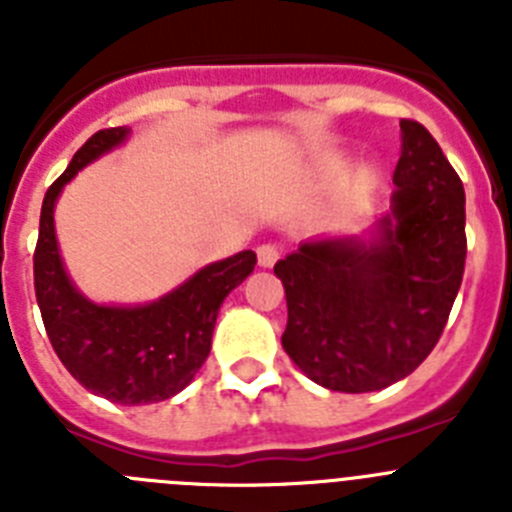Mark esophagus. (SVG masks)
<instances>
[{
    "instance_id": "obj_1",
    "label": "esophagus",
    "mask_w": 512,
    "mask_h": 512,
    "mask_svg": "<svg viewBox=\"0 0 512 512\" xmlns=\"http://www.w3.org/2000/svg\"><path fill=\"white\" fill-rule=\"evenodd\" d=\"M256 256H259V266L269 269V266L277 264L279 246H277V243H261V246L256 248Z\"/></svg>"
}]
</instances>
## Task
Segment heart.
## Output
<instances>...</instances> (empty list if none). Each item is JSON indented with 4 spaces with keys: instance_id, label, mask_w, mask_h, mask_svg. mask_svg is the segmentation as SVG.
Returning <instances> with one entry per match:
<instances>
[{
    "instance_id": "1",
    "label": "heart",
    "mask_w": 512,
    "mask_h": 512,
    "mask_svg": "<svg viewBox=\"0 0 512 512\" xmlns=\"http://www.w3.org/2000/svg\"><path fill=\"white\" fill-rule=\"evenodd\" d=\"M361 184H366V187H372L374 182H377V169H372V166H369V169H364L361 171Z\"/></svg>"
}]
</instances>
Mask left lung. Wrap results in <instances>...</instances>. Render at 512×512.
<instances>
[{
    "mask_svg": "<svg viewBox=\"0 0 512 512\" xmlns=\"http://www.w3.org/2000/svg\"><path fill=\"white\" fill-rule=\"evenodd\" d=\"M390 215L379 238L302 243L277 261L282 346L312 382L374 392L413 374L441 338L464 277V187L428 130L402 120Z\"/></svg>",
    "mask_w": 512,
    "mask_h": 512,
    "instance_id": "left-lung-1",
    "label": "left lung"
}]
</instances>
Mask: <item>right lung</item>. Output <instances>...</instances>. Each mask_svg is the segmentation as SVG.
Here are the masks:
<instances>
[{"mask_svg": "<svg viewBox=\"0 0 512 512\" xmlns=\"http://www.w3.org/2000/svg\"><path fill=\"white\" fill-rule=\"evenodd\" d=\"M128 138V128H107L74 153L69 169L48 187L33 253L35 297L53 351L71 377L117 405H148L182 392L200 372L212 346L217 312L256 266L241 251L205 266L179 289L143 307L94 305L81 297L58 256L53 207L76 171Z\"/></svg>", "mask_w": 512, "mask_h": 512, "instance_id": "add662e5", "label": "right lung"}]
</instances>
